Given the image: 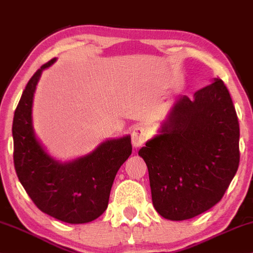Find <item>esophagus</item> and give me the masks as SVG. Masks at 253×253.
I'll use <instances>...</instances> for the list:
<instances>
[{"label":"esophagus","mask_w":253,"mask_h":253,"mask_svg":"<svg viewBox=\"0 0 253 253\" xmlns=\"http://www.w3.org/2000/svg\"><path fill=\"white\" fill-rule=\"evenodd\" d=\"M148 139V132H147L146 127L143 126H136L133 129L132 133V142L134 147H140L143 145Z\"/></svg>","instance_id":"obj_1"}]
</instances>
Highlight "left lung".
<instances>
[{"label":"left lung","mask_w":253,"mask_h":253,"mask_svg":"<svg viewBox=\"0 0 253 253\" xmlns=\"http://www.w3.org/2000/svg\"><path fill=\"white\" fill-rule=\"evenodd\" d=\"M139 155L148 167L153 206L160 215L184 220L222 200L239 166V124L220 79L182 97Z\"/></svg>","instance_id":"obj_1"}]
</instances>
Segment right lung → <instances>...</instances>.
<instances>
[{
    "label": "right lung",
    "instance_id": "1",
    "mask_svg": "<svg viewBox=\"0 0 253 253\" xmlns=\"http://www.w3.org/2000/svg\"><path fill=\"white\" fill-rule=\"evenodd\" d=\"M41 66L25 86L12 121L14 166L29 197L41 211L71 224L88 223L106 210L112 184L132 153L130 137L108 140L91 154L70 164H58L44 152L31 126L34 92Z\"/></svg>",
    "mask_w": 253,
    "mask_h": 253
}]
</instances>
